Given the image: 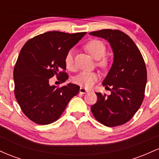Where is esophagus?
I'll use <instances>...</instances> for the list:
<instances>
[{
    "instance_id": "esophagus-1",
    "label": "esophagus",
    "mask_w": 159,
    "mask_h": 159,
    "mask_svg": "<svg viewBox=\"0 0 159 159\" xmlns=\"http://www.w3.org/2000/svg\"><path fill=\"white\" fill-rule=\"evenodd\" d=\"M79 92L80 93H82V94H85L89 92L88 90H87V89L84 88V87H80V90H79Z\"/></svg>"
}]
</instances>
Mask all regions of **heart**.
I'll list each match as a JSON object with an SVG mask.
<instances>
[{
	"label": "heart",
	"instance_id": "1",
	"mask_svg": "<svg viewBox=\"0 0 159 159\" xmlns=\"http://www.w3.org/2000/svg\"><path fill=\"white\" fill-rule=\"evenodd\" d=\"M84 48L90 54V55L96 60H98V65L101 66H106L107 60L104 57L106 48L102 41L97 39L91 40L86 43ZM65 63L66 68L69 70H73L74 66V50L70 49L65 57ZM99 78V75L95 71L82 70L74 78V82L82 87L90 88L95 84Z\"/></svg>",
	"mask_w": 159,
	"mask_h": 159
}]
</instances>
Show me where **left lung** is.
I'll use <instances>...</instances> for the list:
<instances>
[{"mask_svg":"<svg viewBox=\"0 0 159 159\" xmlns=\"http://www.w3.org/2000/svg\"><path fill=\"white\" fill-rule=\"evenodd\" d=\"M89 34L107 40L114 53L112 66L102 81L105 88L111 87V95L96 93L98 99L91 111L106 126L123 125L143 102L147 78L143 57L133 40L120 30L106 29Z\"/></svg>","mask_w":159,"mask_h":159,"instance_id":"8db88e82","label":"left lung"}]
</instances>
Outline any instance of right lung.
Here are the masks:
<instances>
[{"instance_id":"1","label":"right lung","mask_w":159,"mask_h":159,"mask_svg":"<svg viewBox=\"0 0 159 159\" xmlns=\"http://www.w3.org/2000/svg\"><path fill=\"white\" fill-rule=\"evenodd\" d=\"M86 32L70 34L59 31L44 33L24 45L13 72L15 96L21 110L34 123L47 125L56 121L79 86L69 83L61 88L49 84L54 75L61 83L68 79L65 57Z\"/></svg>"}]
</instances>
